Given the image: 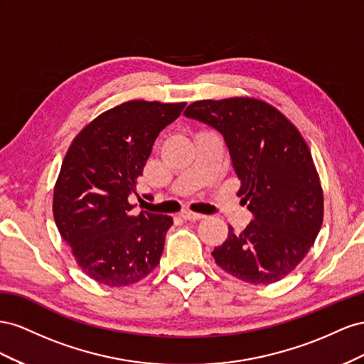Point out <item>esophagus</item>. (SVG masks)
I'll return each instance as SVG.
<instances>
[{
	"mask_svg": "<svg viewBox=\"0 0 364 364\" xmlns=\"http://www.w3.org/2000/svg\"><path fill=\"white\" fill-rule=\"evenodd\" d=\"M180 216L183 218V220H186V221H200V220H203V218H204L205 215H203V213H195V212H192V210H183V212L180 213Z\"/></svg>",
	"mask_w": 364,
	"mask_h": 364,
	"instance_id": "34e87169",
	"label": "esophagus"
}]
</instances>
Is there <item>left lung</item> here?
<instances>
[{"instance_id":"1","label":"left lung","mask_w":364,"mask_h":364,"mask_svg":"<svg viewBox=\"0 0 364 364\" xmlns=\"http://www.w3.org/2000/svg\"><path fill=\"white\" fill-rule=\"evenodd\" d=\"M184 114L220 131L255 220L228 225L212 256L224 272L255 285L288 276L304 261L323 223V191L302 134L256 97L192 102Z\"/></svg>"}]
</instances>
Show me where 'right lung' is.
Listing matches in <instances>:
<instances>
[{"mask_svg":"<svg viewBox=\"0 0 364 364\" xmlns=\"http://www.w3.org/2000/svg\"><path fill=\"white\" fill-rule=\"evenodd\" d=\"M186 102L128 100L91 120L71 141L53 191L58 230L82 272L108 287H127L160 264L173 220L141 210L128 196L163 128Z\"/></svg>","mask_w":364,"mask_h":364,"instance_id":"right-lung-1","label":"right lung"}]
</instances>
